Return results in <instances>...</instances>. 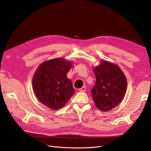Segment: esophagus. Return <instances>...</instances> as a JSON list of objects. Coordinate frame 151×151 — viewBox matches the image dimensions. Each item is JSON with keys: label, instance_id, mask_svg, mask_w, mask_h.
Instances as JSON below:
<instances>
[{"label": "esophagus", "instance_id": "obj_1", "mask_svg": "<svg viewBox=\"0 0 151 151\" xmlns=\"http://www.w3.org/2000/svg\"><path fill=\"white\" fill-rule=\"evenodd\" d=\"M86 86H83V88H81V89H79V91H81V92H85L86 91Z\"/></svg>", "mask_w": 151, "mask_h": 151}]
</instances>
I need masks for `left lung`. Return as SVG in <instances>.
I'll list each match as a JSON object with an SVG mask.
<instances>
[{"mask_svg": "<svg viewBox=\"0 0 151 151\" xmlns=\"http://www.w3.org/2000/svg\"><path fill=\"white\" fill-rule=\"evenodd\" d=\"M96 83L91 91L94 104L103 111L111 110L119 104L127 89L126 76L120 67L107 60L93 67Z\"/></svg>", "mask_w": 151, "mask_h": 151, "instance_id": "8db88e82", "label": "left lung"}]
</instances>
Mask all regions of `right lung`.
<instances>
[{
	"mask_svg": "<svg viewBox=\"0 0 151 151\" xmlns=\"http://www.w3.org/2000/svg\"><path fill=\"white\" fill-rule=\"evenodd\" d=\"M73 62L64 58L45 61L38 66L33 77V89L36 98L45 106L56 110L65 105L75 90L67 74Z\"/></svg>",
	"mask_w": 151,
	"mask_h": 151,
	"instance_id": "right-lung-1",
	"label": "right lung"
}]
</instances>
